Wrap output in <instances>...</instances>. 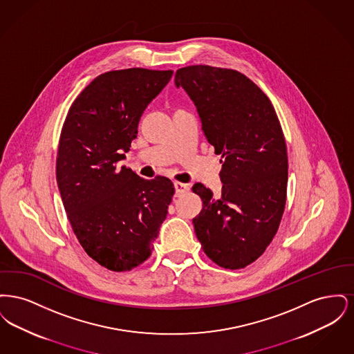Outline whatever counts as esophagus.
I'll return each mask as SVG.
<instances>
[{
    "label": "esophagus",
    "mask_w": 354,
    "mask_h": 354,
    "mask_svg": "<svg viewBox=\"0 0 354 354\" xmlns=\"http://www.w3.org/2000/svg\"><path fill=\"white\" fill-rule=\"evenodd\" d=\"M174 185H175V196H182L185 191L188 189V185H185V183L176 182Z\"/></svg>",
    "instance_id": "esophagus-1"
}]
</instances>
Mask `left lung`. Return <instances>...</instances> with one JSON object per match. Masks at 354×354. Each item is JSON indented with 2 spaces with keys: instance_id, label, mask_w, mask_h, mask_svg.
I'll return each mask as SVG.
<instances>
[{
  "instance_id": "1",
  "label": "left lung",
  "mask_w": 354,
  "mask_h": 354,
  "mask_svg": "<svg viewBox=\"0 0 354 354\" xmlns=\"http://www.w3.org/2000/svg\"><path fill=\"white\" fill-rule=\"evenodd\" d=\"M194 102L202 130L221 155L220 196L202 183L203 201L192 219L203 251L220 267L244 268L276 235L284 212L288 156L284 134L268 97L231 68L187 66L175 74Z\"/></svg>"
}]
</instances>
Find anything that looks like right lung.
Returning <instances> with one entry per match:
<instances>
[{
	"label": "right lung",
	"mask_w": 354,
	"mask_h": 354,
	"mask_svg": "<svg viewBox=\"0 0 354 354\" xmlns=\"http://www.w3.org/2000/svg\"><path fill=\"white\" fill-rule=\"evenodd\" d=\"M174 71L126 68L98 75L73 102L59 138L57 183L86 253L115 272L142 264L167 216L175 188L126 166L138 123Z\"/></svg>",
	"instance_id": "1"
}]
</instances>
